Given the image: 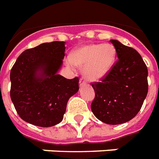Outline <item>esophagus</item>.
I'll return each instance as SVG.
<instances>
[{"label":"esophagus","instance_id":"34e87169","mask_svg":"<svg viewBox=\"0 0 159 159\" xmlns=\"http://www.w3.org/2000/svg\"><path fill=\"white\" fill-rule=\"evenodd\" d=\"M87 82L86 81V79H84L83 77L82 78H80V87H82V86H85V85L87 84Z\"/></svg>","mask_w":159,"mask_h":159}]
</instances>
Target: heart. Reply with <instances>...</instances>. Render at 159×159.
Returning a JSON list of instances; mask_svg holds the SVG:
<instances>
[{
	"label": "heart",
	"instance_id": "heart-1",
	"mask_svg": "<svg viewBox=\"0 0 159 159\" xmlns=\"http://www.w3.org/2000/svg\"><path fill=\"white\" fill-rule=\"evenodd\" d=\"M117 52L111 43H88L80 47L71 54L70 67H82L84 77L97 81L108 74L116 63Z\"/></svg>",
	"mask_w": 159,
	"mask_h": 159
}]
</instances>
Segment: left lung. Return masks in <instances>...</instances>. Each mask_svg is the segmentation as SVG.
<instances>
[{
    "label": "left lung",
    "mask_w": 159,
    "mask_h": 159,
    "mask_svg": "<svg viewBox=\"0 0 159 159\" xmlns=\"http://www.w3.org/2000/svg\"><path fill=\"white\" fill-rule=\"evenodd\" d=\"M117 52L116 63L100 82L91 83L95 98L91 108L98 120L109 125L130 120L140 111L148 93V68L133 48L111 39Z\"/></svg>",
    "instance_id": "8db88e82"
}]
</instances>
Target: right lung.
<instances>
[{
	"mask_svg": "<svg viewBox=\"0 0 159 159\" xmlns=\"http://www.w3.org/2000/svg\"><path fill=\"white\" fill-rule=\"evenodd\" d=\"M65 42L53 41L26 49L11 70V98L19 116L34 125L50 127L63 118L67 101L79 90V78L57 74Z\"/></svg>",
	"mask_w": 159,
	"mask_h": 159,
	"instance_id": "1",
	"label": "right lung"
}]
</instances>
